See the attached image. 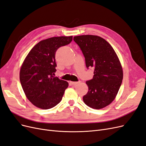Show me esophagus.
<instances>
[{
  "label": "esophagus",
  "instance_id": "obj_1",
  "mask_svg": "<svg viewBox=\"0 0 146 146\" xmlns=\"http://www.w3.org/2000/svg\"><path fill=\"white\" fill-rule=\"evenodd\" d=\"M70 83H71L72 85H77V84L78 83V82H70Z\"/></svg>",
  "mask_w": 146,
  "mask_h": 146
}]
</instances>
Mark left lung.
Returning <instances> with one entry per match:
<instances>
[{"mask_svg": "<svg viewBox=\"0 0 146 146\" xmlns=\"http://www.w3.org/2000/svg\"><path fill=\"white\" fill-rule=\"evenodd\" d=\"M85 56L86 68L94 69L92 79L86 82L88 92L83 96L85 104L99 110L115 99L123 79L120 61L111 46L102 38L95 35L74 37Z\"/></svg>", "mask_w": 146, "mask_h": 146, "instance_id": "left-lung-1", "label": "left lung"}]
</instances>
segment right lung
<instances>
[{
    "label": "right lung",
    "mask_w": 146,
    "mask_h": 146,
    "mask_svg": "<svg viewBox=\"0 0 146 146\" xmlns=\"http://www.w3.org/2000/svg\"><path fill=\"white\" fill-rule=\"evenodd\" d=\"M72 36L52 37L39 42L30 51L20 70V82L27 99L35 106L47 110L59 104L69 83L54 77L55 53L68 45Z\"/></svg>",
    "instance_id": "1"
}]
</instances>
